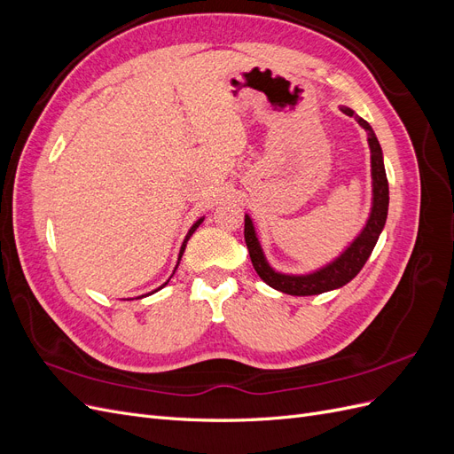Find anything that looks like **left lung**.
<instances>
[{
  "instance_id": "1",
  "label": "left lung",
  "mask_w": 454,
  "mask_h": 454,
  "mask_svg": "<svg viewBox=\"0 0 454 454\" xmlns=\"http://www.w3.org/2000/svg\"><path fill=\"white\" fill-rule=\"evenodd\" d=\"M340 112L347 114L348 117H354L358 121V125L367 132V144L371 151V180H373L371 182V187H373V199H371L369 217L364 229L360 231V235L347 246V250H342L333 261H329L324 267L305 274L278 272L270 267L263 248H261L252 217L248 214L244 215V240L246 246H248L255 272L265 284L287 295H318L324 292L339 290V287L348 284L365 265V261L369 259L380 237L384 223H387L390 197L380 144L367 121H364L360 115H356L350 107H340Z\"/></svg>"
}]
</instances>
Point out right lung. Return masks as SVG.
<instances>
[{
	"instance_id": "obj_1",
	"label": "right lung",
	"mask_w": 454,
	"mask_h": 454,
	"mask_svg": "<svg viewBox=\"0 0 454 454\" xmlns=\"http://www.w3.org/2000/svg\"><path fill=\"white\" fill-rule=\"evenodd\" d=\"M202 222H204V217H200V219H197V222H195V223H193V225H191V229H189V232H187V235H185V239H184V244H182V248H180V255H177V265H180V261H182V255H184V252H185V246H187V240H189V239H191V235H193V232H195V231H197V227H199V225H200V223H202ZM177 265H176V269H177ZM176 269H174V272H176ZM174 272H172V277H174ZM172 277H170V278H172ZM170 278H168V280H167V282H164V284H162V286H160V287H164V286H167V284H168V282H170ZM160 287H157V290H155V292H159V290H160ZM155 292H151V294H155ZM151 294H145V295H151ZM145 295H140V297H138V299H142V297H145Z\"/></svg>"
}]
</instances>
